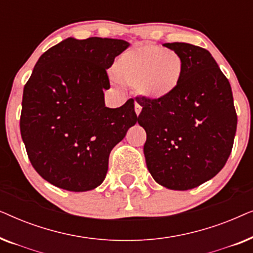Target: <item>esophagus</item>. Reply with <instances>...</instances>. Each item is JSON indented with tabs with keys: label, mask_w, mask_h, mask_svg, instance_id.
I'll return each mask as SVG.
<instances>
[{
	"label": "esophagus",
	"mask_w": 253,
	"mask_h": 253,
	"mask_svg": "<svg viewBox=\"0 0 253 253\" xmlns=\"http://www.w3.org/2000/svg\"><path fill=\"white\" fill-rule=\"evenodd\" d=\"M134 112H136L137 116H139V114L141 112V106L138 105V103H136V105H134Z\"/></svg>",
	"instance_id": "1"
}]
</instances>
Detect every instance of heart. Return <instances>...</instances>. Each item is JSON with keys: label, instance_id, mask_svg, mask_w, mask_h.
Returning a JSON list of instances; mask_svg holds the SVG:
<instances>
[{"label": "heart", "instance_id": "1", "mask_svg": "<svg viewBox=\"0 0 253 253\" xmlns=\"http://www.w3.org/2000/svg\"><path fill=\"white\" fill-rule=\"evenodd\" d=\"M113 74L114 84L137 87L146 99L159 101L181 87L185 63L177 51L145 43L123 51L114 63Z\"/></svg>", "mask_w": 253, "mask_h": 253}]
</instances>
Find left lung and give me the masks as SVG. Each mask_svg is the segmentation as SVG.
I'll use <instances>...</instances> for the list:
<instances>
[{"instance_id":"1","label":"left lung","mask_w":253,"mask_h":253,"mask_svg":"<svg viewBox=\"0 0 253 253\" xmlns=\"http://www.w3.org/2000/svg\"><path fill=\"white\" fill-rule=\"evenodd\" d=\"M184 60L181 87L170 98H137L138 123L146 131L144 155L154 181L185 191L213 178L229 158L237 126L233 92L209 50L164 43Z\"/></svg>"}]
</instances>
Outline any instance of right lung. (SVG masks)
Instances as JSON below:
<instances>
[{"instance_id":"add662e5","label":"right lung","mask_w":253,"mask_h":253,"mask_svg":"<svg viewBox=\"0 0 253 253\" xmlns=\"http://www.w3.org/2000/svg\"><path fill=\"white\" fill-rule=\"evenodd\" d=\"M130 43L120 39L68 38L41 55L24 86L20 134L43 179L74 192L95 189L109 154L137 123L134 101L105 105L107 69Z\"/></svg>"}]
</instances>
